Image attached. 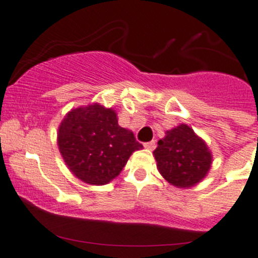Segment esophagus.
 Instances as JSON below:
<instances>
[{"instance_id": "obj_1", "label": "esophagus", "mask_w": 258, "mask_h": 258, "mask_svg": "<svg viewBox=\"0 0 258 258\" xmlns=\"http://www.w3.org/2000/svg\"><path fill=\"white\" fill-rule=\"evenodd\" d=\"M144 146H145L146 149H148V150H154V149H155V146H156V144H155V141H149V143H145L144 144Z\"/></svg>"}]
</instances>
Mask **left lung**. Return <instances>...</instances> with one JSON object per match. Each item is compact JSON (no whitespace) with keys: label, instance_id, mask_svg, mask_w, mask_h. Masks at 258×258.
<instances>
[{"label":"left lung","instance_id":"left-lung-1","mask_svg":"<svg viewBox=\"0 0 258 258\" xmlns=\"http://www.w3.org/2000/svg\"><path fill=\"white\" fill-rule=\"evenodd\" d=\"M160 174L178 188L201 182L210 170L213 156L208 145L187 124L169 130L154 150Z\"/></svg>","mask_w":258,"mask_h":258}]
</instances>
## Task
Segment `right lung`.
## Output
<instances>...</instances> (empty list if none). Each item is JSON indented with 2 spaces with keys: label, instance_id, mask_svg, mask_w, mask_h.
<instances>
[{
  "label": "right lung",
  "instance_id": "obj_1",
  "mask_svg": "<svg viewBox=\"0 0 258 258\" xmlns=\"http://www.w3.org/2000/svg\"><path fill=\"white\" fill-rule=\"evenodd\" d=\"M57 136L59 153L72 174L93 186L110 182L131 154L143 149L130 130L118 124L117 113L98 103L67 113Z\"/></svg>",
  "mask_w": 258,
  "mask_h": 258
}]
</instances>
